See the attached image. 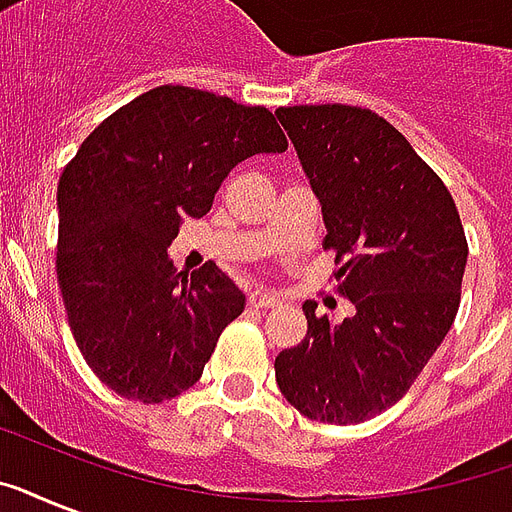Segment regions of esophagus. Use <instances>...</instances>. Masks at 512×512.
<instances>
[{
	"label": "esophagus",
	"instance_id": "obj_1",
	"mask_svg": "<svg viewBox=\"0 0 512 512\" xmlns=\"http://www.w3.org/2000/svg\"><path fill=\"white\" fill-rule=\"evenodd\" d=\"M273 305H279V300L273 295H268V292H252L249 295V308H273Z\"/></svg>",
	"mask_w": 512,
	"mask_h": 512
}]
</instances>
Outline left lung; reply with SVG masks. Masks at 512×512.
Returning a JSON list of instances; mask_svg holds the SVG:
<instances>
[{
  "instance_id": "obj_1",
  "label": "left lung",
  "mask_w": 512,
  "mask_h": 512,
  "mask_svg": "<svg viewBox=\"0 0 512 512\" xmlns=\"http://www.w3.org/2000/svg\"><path fill=\"white\" fill-rule=\"evenodd\" d=\"M311 177L335 252L340 324L303 305L308 335L276 356V382L297 412L353 425L393 406L444 342L460 308L468 239L444 180L369 108L276 111Z\"/></svg>"
}]
</instances>
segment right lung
<instances>
[{
    "label": "right lung",
    "instance_id": "obj_1",
    "mask_svg": "<svg viewBox=\"0 0 512 512\" xmlns=\"http://www.w3.org/2000/svg\"><path fill=\"white\" fill-rule=\"evenodd\" d=\"M281 151L268 108L164 84L103 119L66 164L58 287L84 361L116 396L162 404L199 380L244 295L215 263L177 273L167 247L236 164Z\"/></svg>",
    "mask_w": 512,
    "mask_h": 512
}]
</instances>
